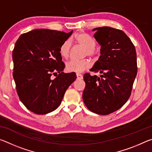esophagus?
Here are the masks:
<instances>
[{
    "label": "esophagus",
    "mask_w": 152,
    "mask_h": 152,
    "mask_svg": "<svg viewBox=\"0 0 152 152\" xmlns=\"http://www.w3.org/2000/svg\"><path fill=\"white\" fill-rule=\"evenodd\" d=\"M76 76H77V78L79 79V80H81V79L83 78V76H82L81 74L77 73V74H76Z\"/></svg>",
    "instance_id": "1"
}]
</instances>
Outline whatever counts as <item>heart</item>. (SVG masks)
Segmentation results:
<instances>
[{
    "label": "heart",
    "mask_w": 152,
    "mask_h": 152,
    "mask_svg": "<svg viewBox=\"0 0 152 152\" xmlns=\"http://www.w3.org/2000/svg\"><path fill=\"white\" fill-rule=\"evenodd\" d=\"M74 40L82 46L85 48L84 54L97 58L99 51L95 48L96 42L91 36L84 33H80L74 36ZM71 43L69 40L64 42L60 48V54L64 58H68L70 56ZM91 66V61L86 58L82 60H71L66 63V70L71 72L80 73L88 69Z\"/></svg>",
    "instance_id": "1"
}]
</instances>
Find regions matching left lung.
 <instances>
[{
  "label": "left lung",
  "mask_w": 152,
  "mask_h": 152,
  "mask_svg": "<svg viewBox=\"0 0 152 152\" xmlns=\"http://www.w3.org/2000/svg\"><path fill=\"white\" fill-rule=\"evenodd\" d=\"M94 37L101 45L99 60L91 71L99 77L84 75L86 86L83 101L96 114L107 115L121 108L129 98L137 72L135 46L120 29L110 27L94 28Z\"/></svg>",
  "instance_id": "1"
}]
</instances>
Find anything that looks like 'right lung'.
<instances>
[{
    "instance_id": "obj_1",
    "label": "right lung",
    "mask_w": 152,
    "mask_h": 152,
    "mask_svg": "<svg viewBox=\"0 0 152 152\" xmlns=\"http://www.w3.org/2000/svg\"><path fill=\"white\" fill-rule=\"evenodd\" d=\"M72 33L46 29L20 36L12 51V76L20 101L37 115L60 106L65 92L76 79L75 72L64 73L60 48ZM53 75L55 79L52 78Z\"/></svg>"
}]
</instances>
